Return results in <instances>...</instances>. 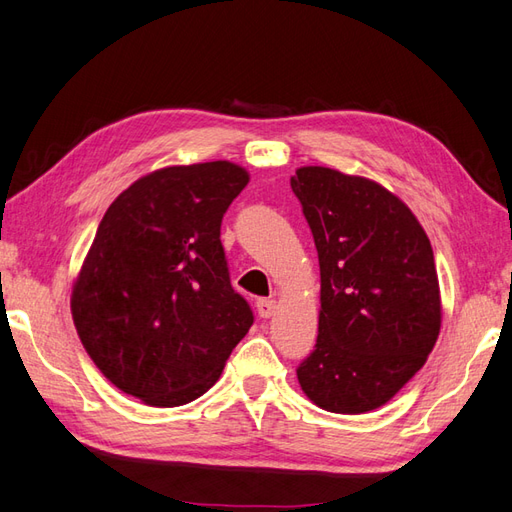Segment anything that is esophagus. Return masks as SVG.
<instances>
[{"label":"esophagus","mask_w":512,"mask_h":512,"mask_svg":"<svg viewBox=\"0 0 512 512\" xmlns=\"http://www.w3.org/2000/svg\"><path fill=\"white\" fill-rule=\"evenodd\" d=\"M275 312H277V301L275 299H259L257 301L259 318H270Z\"/></svg>","instance_id":"34e87169"}]
</instances>
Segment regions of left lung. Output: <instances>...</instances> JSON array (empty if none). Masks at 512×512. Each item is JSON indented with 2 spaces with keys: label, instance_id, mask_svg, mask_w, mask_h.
Returning a JSON list of instances; mask_svg holds the SVG:
<instances>
[{
  "label": "left lung",
  "instance_id": "obj_1",
  "mask_svg": "<svg viewBox=\"0 0 512 512\" xmlns=\"http://www.w3.org/2000/svg\"><path fill=\"white\" fill-rule=\"evenodd\" d=\"M320 266L316 349L296 377L336 414L382 408L432 353L443 305L430 237L371 178L305 165L290 178Z\"/></svg>",
  "mask_w": 512,
  "mask_h": 512
}]
</instances>
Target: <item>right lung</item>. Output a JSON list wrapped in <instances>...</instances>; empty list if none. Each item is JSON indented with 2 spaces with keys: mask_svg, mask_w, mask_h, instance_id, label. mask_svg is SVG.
Instances as JSON below:
<instances>
[{
  "mask_svg": "<svg viewBox=\"0 0 512 512\" xmlns=\"http://www.w3.org/2000/svg\"><path fill=\"white\" fill-rule=\"evenodd\" d=\"M248 181L231 161L141 176L106 209L82 261L71 288L82 347L146 406L205 395L253 325L220 242L224 211Z\"/></svg>",
  "mask_w": 512,
  "mask_h": 512,
  "instance_id": "obj_1",
  "label": "right lung"
}]
</instances>
